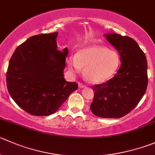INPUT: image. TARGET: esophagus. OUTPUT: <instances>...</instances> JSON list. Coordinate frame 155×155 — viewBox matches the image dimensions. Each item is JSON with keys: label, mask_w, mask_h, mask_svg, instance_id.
I'll list each match as a JSON object with an SVG mask.
<instances>
[{"label": "esophagus", "mask_w": 155, "mask_h": 155, "mask_svg": "<svg viewBox=\"0 0 155 155\" xmlns=\"http://www.w3.org/2000/svg\"><path fill=\"white\" fill-rule=\"evenodd\" d=\"M79 87L80 88H85V85H83V84H82V83H80V82H79Z\"/></svg>", "instance_id": "34e87169"}]
</instances>
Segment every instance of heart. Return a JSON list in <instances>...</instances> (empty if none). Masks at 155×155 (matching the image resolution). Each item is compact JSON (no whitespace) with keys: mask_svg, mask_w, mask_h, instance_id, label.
<instances>
[{"mask_svg":"<svg viewBox=\"0 0 155 155\" xmlns=\"http://www.w3.org/2000/svg\"><path fill=\"white\" fill-rule=\"evenodd\" d=\"M120 58L117 52L101 45L83 48L76 55L68 60V65L73 73H80L85 67L84 73L93 83H102L110 79L119 67Z\"/></svg>","mask_w":155,"mask_h":155,"instance_id":"b5f03b06","label":"heart"}]
</instances>
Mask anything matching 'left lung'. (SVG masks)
<instances>
[{"instance_id":"1","label":"left lung","mask_w":155,"mask_h":155,"mask_svg":"<svg viewBox=\"0 0 155 155\" xmlns=\"http://www.w3.org/2000/svg\"><path fill=\"white\" fill-rule=\"evenodd\" d=\"M119 52L121 65L117 73L104 83L92 86L93 114L102 118H120L130 113L145 94L148 85V64L136 41L116 33L104 35Z\"/></svg>"}]
</instances>
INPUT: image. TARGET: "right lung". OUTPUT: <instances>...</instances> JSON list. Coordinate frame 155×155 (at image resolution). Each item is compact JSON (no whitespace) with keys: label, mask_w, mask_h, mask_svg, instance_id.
Listing matches in <instances>:
<instances>
[{"label":"right lung","mask_w":155,"mask_h":155,"mask_svg":"<svg viewBox=\"0 0 155 155\" xmlns=\"http://www.w3.org/2000/svg\"><path fill=\"white\" fill-rule=\"evenodd\" d=\"M58 32L31 36L18 46L9 62L7 89L22 110L31 115L56 112L78 88L64 79L68 48L58 50Z\"/></svg>","instance_id":"obj_1"}]
</instances>
